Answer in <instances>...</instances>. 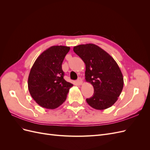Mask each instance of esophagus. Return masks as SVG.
<instances>
[{
  "instance_id": "34e87169",
  "label": "esophagus",
  "mask_w": 150,
  "mask_h": 150,
  "mask_svg": "<svg viewBox=\"0 0 150 150\" xmlns=\"http://www.w3.org/2000/svg\"><path fill=\"white\" fill-rule=\"evenodd\" d=\"M76 83H77V84H78V85H81V84H83V80H82V79H81V78H79L78 79V80L76 81Z\"/></svg>"
}]
</instances>
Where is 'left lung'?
<instances>
[{"mask_svg":"<svg viewBox=\"0 0 150 150\" xmlns=\"http://www.w3.org/2000/svg\"><path fill=\"white\" fill-rule=\"evenodd\" d=\"M74 52L86 65L85 79L94 88L93 96L86 99L90 106L103 110L112 106L123 88L122 72L110 54L93 44H81L73 48Z\"/></svg>","mask_w":150,"mask_h":150,"instance_id":"obj_1","label":"left lung"}]
</instances>
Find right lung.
<instances>
[{
	"instance_id": "obj_1",
	"label": "right lung",
	"mask_w": 150,
	"mask_h": 150,
	"mask_svg": "<svg viewBox=\"0 0 150 150\" xmlns=\"http://www.w3.org/2000/svg\"><path fill=\"white\" fill-rule=\"evenodd\" d=\"M70 47L54 46L44 51L32 67L28 89L32 98L41 107L55 109L65 101L73 84L64 79L62 63Z\"/></svg>"
}]
</instances>
